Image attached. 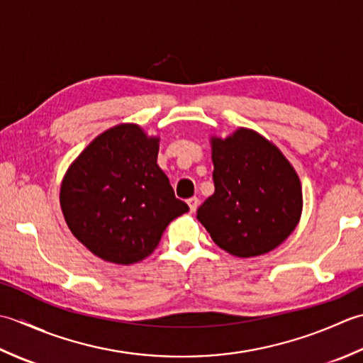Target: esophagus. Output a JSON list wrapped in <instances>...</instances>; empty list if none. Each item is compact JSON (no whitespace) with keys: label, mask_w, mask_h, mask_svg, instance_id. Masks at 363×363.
Here are the masks:
<instances>
[{"label":"esophagus","mask_w":363,"mask_h":363,"mask_svg":"<svg viewBox=\"0 0 363 363\" xmlns=\"http://www.w3.org/2000/svg\"><path fill=\"white\" fill-rule=\"evenodd\" d=\"M188 205H189V210H191V213H194V211L197 210V206H199V199H197V197H191V199H188Z\"/></svg>","instance_id":"34e87169"}]
</instances>
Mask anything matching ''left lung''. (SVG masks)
Masks as SVG:
<instances>
[{
	"label": "left lung",
	"mask_w": 363,
	"mask_h": 363,
	"mask_svg": "<svg viewBox=\"0 0 363 363\" xmlns=\"http://www.w3.org/2000/svg\"><path fill=\"white\" fill-rule=\"evenodd\" d=\"M214 194L197 219L211 240L236 257H255L282 244L299 223L298 174L276 145L252 130L213 138Z\"/></svg>",
	"instance_id": "left-lung-1"
}]
</instances>
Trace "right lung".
Wrapping results in <instances>:
<instances>
[{
    "mask_svg": "<svg viewBox=\"0 0 363 363\" xmlns=\"http://www.w3.org/2000/svg\"><path fill=\"white\" fill-rule=\"evenodd\" d=\"M158 139L138 125L95 138L64 177L61 208L75 238L119 264L149 257L171 220L189 211L157 164Z\"/></svg>",
    "mask_w": 363,
    "mask_h": 363,
    "instance_id": "right-lung-1",
    "label": "right lung"
}]
</instances>
